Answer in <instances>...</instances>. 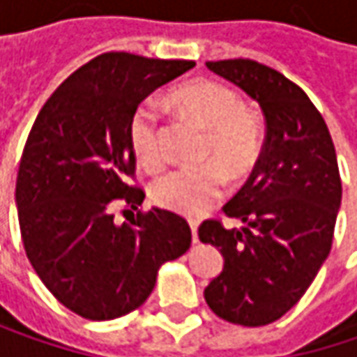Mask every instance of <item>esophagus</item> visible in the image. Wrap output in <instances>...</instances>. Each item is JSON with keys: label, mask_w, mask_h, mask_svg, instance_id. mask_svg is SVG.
<instances>
[{"label": "esophagus", "mask_w": 357, "mask_h": 357, "mask_svg": "<svg viewBox=\"0 0 357 357\" xmlns=\"http://www.w3.org/2000/svg\"><path fill=\"white\" fill-rule=\"evenodd\" d=\"M190 229H192V242L196 244L198 242V221H194V219H190Z\"/></svg>", "instance_id": "obj_1"}]
</instances>
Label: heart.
Segmentation results:
<instances>
[{"mask_svg": "<svg viewBox=\"0 0 357 357\" xmlns=\"http://www.w3.org/2000/svg\"><path fill=\"white\" fill-rule=\"evenodd\" d=\"M169 103L185 117L206 128L196 167L172 172L153 183V200L179 215H202L225 192V174L244 178L256 167L262 153V123L242 107L238 93L215 80H192L172 91ZM130 146L138 163L157 172L165 165L161 146V117L153 101L134 111L128 128Z\"/></svg>", "mask_w": 357, "mask_h": 357, "instance_id": "1", "label": "heart"}]
</instances>
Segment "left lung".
<instances>
[{
    "mask_svg": "<svg viewBox=\"0 0 357 357\" xmlns=\"http://www.w3.org/2000/svg\"><path fill=\"white\" fill-rule=\"evenodd\" d=\"M206 68L260 105L266 136L250 179L223 206L244 225L198 227L200 242L225 260L204 300L223 321L262 326L300 302L331 252L341 206L337 155L319 109L283 74L252 59Z\"/></svg>",
    "mask_w": 357,
    "mask_h": 357,
    "instance_id": "obj_1",
    "label": "left lung"
}]
</instances>
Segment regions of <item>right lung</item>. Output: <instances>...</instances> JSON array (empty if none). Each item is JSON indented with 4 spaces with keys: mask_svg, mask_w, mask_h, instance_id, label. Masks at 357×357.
<instances>
[{
    "mask_svg": "<svg viewBox=\"0 0 357 357\" xmlns=\"http://www.w3.org/2000/svg\"><path fill=\"white\" fill-rule=\"evenodd\" d=\"M190 68L185 59L103 53L68 76L36 115L16 179L20 234L45 287L82 319L136 310L159 266L192 244L190 225L172 211L153 206L130 223L113 221L117 202L138 211L144 200L126 183L136 165L130 119Z\"/></svg>",
    "mask_w": 357,
    "mask_h": 357,
    "instance_id": "right-lung-1",
    "label": "right lung"
}]
</instances>
